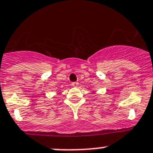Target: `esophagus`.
<instances>
[{
  "label": "esophagus",
  "instance_id": "1",
  "mask_svg": "<svg viewBox=\"0 0 153 153\" xmlns=\"http://www.w3.org/2000/svg\"><path fill=\"white\" fill-rule=\"evenodd\" d=\"M71 85H72V87H77L78 85V82H72Z\"/></svg>",
  "mask_w": 153,
  "mask_h": 153
}]
</instances>
